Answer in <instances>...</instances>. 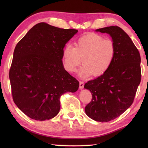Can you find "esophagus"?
Instances as JSON below:
<instances>
[{
	"instance_id": "1",
	"label": "esophagus",
	"mask_w": 148,
	"mask_h": 148,
	"mask_svg": "<svg viewBox=\"0 0 148 148\" xmlns=\"http://www.w3.org/2000/svg\"><path fill=\"white\" fill-rule=\"evenodd\" d=\"M84 88V82L83 81H79V89L81 90Z\"/></svg>"
}]
</instances>
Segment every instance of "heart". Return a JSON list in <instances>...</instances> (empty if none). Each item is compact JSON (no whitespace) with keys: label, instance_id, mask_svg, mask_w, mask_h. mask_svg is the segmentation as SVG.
Returning a JSON list of instances; mask_svg holds the SVG:
<instances>
[{"label":"heart","instance_id":"obj_1","mask_svg":"<svg viewBox=\"0 0 148 148\" xmlns=\"http://www.w3.org/2000/svg\"><path fill=\"white\" fill-rule=\"evenodd\" d=\"M116 55L115 43L96 34L81 36L74 42V47L67 45L63 49L62 59L65 70L76 72L82 60L79 74L82 77L92 75L99 77L108 71Z\"/></svg>","mask_w":148,"mask_h":148}]
</instances>
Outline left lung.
Here are the masks:
<instances>
[{"instance_id": "left-lung-1", "label": "left lung", "mask_w": 148, "mask_h": 148, "mask_svg": "<svg viewBox=\"0 0 148 148\" xmlns=\"http://www.w3.org/2000/svg\"><path fill=\"white\" fill-rule=\"evenodd\" d=\"M96 31L111 36L116 55L105 74L84 84V88L92 93L85 112L93 120L108 122L118 118L132 104L141 80L140 56L130 37L120 27H107Z\"/></svg>"}]
</instances>
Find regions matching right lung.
Wrapping results in <instances>:
<instances>
[{
  "label": "right lung",
  "instance_id": "add662e5",
  "mask_svg": "<svg viewBox=\"0 0 148 148\" xmlns=\"http://www.w3.org/2000/svg\"><path fill=\"white\" fill-rule=\"evenodd\" d=\"M77 32L42 22L16 46L9 74L12 96L29 118H54L60 109V97L78 90L79 81L65 70L62 60L65 44Z\"/></svg>",
  "mask_w": 148,
  "mask_h": 148
}]
</instances>
